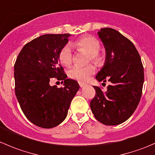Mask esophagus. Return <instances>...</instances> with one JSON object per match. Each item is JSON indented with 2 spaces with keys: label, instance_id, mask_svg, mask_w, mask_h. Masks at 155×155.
<instances>
[{
  "label": "esophagus",
  "instance_id": "34e87169",
  "mask_svg": "<svg viewBox=\"0 0 155 155\" xmlns=\"http://www.w3.org/2000/svg\"><path fill=\"white\" fill-rule=\"evenodd\" d=\"M79 85L81 87H82L85 86V85H87V83H85V82H79Z\"/></svg>",
  "mask_w": 155,
  "mask_h": 155
}]
</instances>
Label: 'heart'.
I'll list each match as a JSON object with an SVG mask.
<instances>
[{"mask_svg": "<svg viewBox=\"0 0 155 155\" xmlns=\"http://www.w3.org/2000/svg\"><path fill=\"white\" fill-rule=\"evenodd\" d=\"M73 46L77 48L79 51H84L89 53V61H93L97 64H101L103 61V57L99 54L101 48V43L99 40L92 36H85L73 43ZM59 61L64 66L68 67L73 61V54L70 46H64L59 53ZM95 71V67L93 64H88L86 66L73 67L69 71L70 77L78 80H87L91 75Z\"/></svg>", "mask_w": 155, "mask_h": 155, "instance_id": "b5f03b06", "label": "heart"}]
</instances>
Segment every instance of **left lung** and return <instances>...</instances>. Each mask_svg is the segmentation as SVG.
I'll use <instances>...</instances> for the list:
<instances>
[{
  "label": "left lung",
  "mask_w": 155,
  "mask_h": 155,
  "mask_svg": "<svg viewBox=\"0 0 155 155\" xmlns=\"http://www.w3.org/2000/svg\"><path fill=\"white\" fill-rule=\"evenodd\" d=\"M98 36L106 50L104 67L96 76L98 82H110L107 90L94 86L96 94L90 103L95 118L105 125L127 121L137 109L142 96L144 70L140 54L132 42L110 28Z\"/></svg>",
  "instance_id": "1"
}]
</instances>
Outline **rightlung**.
Returning a JSON list of instances; mask_svg holds the SVG:
<instances>
[{"mask_svg": "<svg viewBox=\"0 0 155 155\" xmlns=\"http://www.w3.org/2000/svg\"><path fill=\"white\" fill-rule=\"evenodd\" d=\"M70 34H44L24 46L14 65L15 92L26 118L35 125L51 128L68 115L72 100L79 89L76 81L67 79L59 63V53ZM56 78L64 86L49 85Z\"/></svg>", "mask_w": 155, "mask_h": 155, "instance_id": "right-lung-1", "label": "right lung"}]
</instances>
